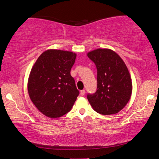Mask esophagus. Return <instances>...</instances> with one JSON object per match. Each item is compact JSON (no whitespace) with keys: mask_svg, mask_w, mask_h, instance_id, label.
<instances>
[{"mask_svg":"<svg viewBox=\"0 0 159 159\" xmlns=\"http://www.w3.org/2000/svg\"><path fill=\"white\" fill-rule=\"evenodd\" d=\"M85 91L84 90V89H83V90H80V94L81 95V96H83V95L85 94Z\"/></svg>","mask_w":159,"mask_h":159,"instance_id":"34e87169","label":"esophagus"}]
</instances>
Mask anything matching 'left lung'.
I'll use <instances>...</instances> for the list:
<instances>
[{"label":"left lung","instance_id":"obj_1","mask_svg":"<svg viewBox=\"0 0 159 159\" xmlns=\"http://www.w3.org/2000/svg\"><path fill=\"white\" fill-rule=\"evenodd\" d=\"M88 56L97 70V88L87 98L98 113L108 115L117 113L130 99L132 82L125 63L111 49L98 48L89 52Z\"/></svg>","mask_w":159,"mask_h":159}]
</instances>
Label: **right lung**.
I'll use <instances>...</instances> for the list:
<instances>
[{"mask_svg": "<svg viewBox=\"0 0 159 159\" xmlns=\"http://www.w3.org/2000/svg\"><path fill=\"white\" fill-rule=\"evenodd\" d=\"M76 57L70 51L48 50L32 68L28 94L34 105L46 116L61 117L71 111L76 102L79 91L70 74Z\"/></svg>", "mask_w": 159, "mask_h": 159, "instance_id": "add662e5", "label": "right lung"}]
</instances>
